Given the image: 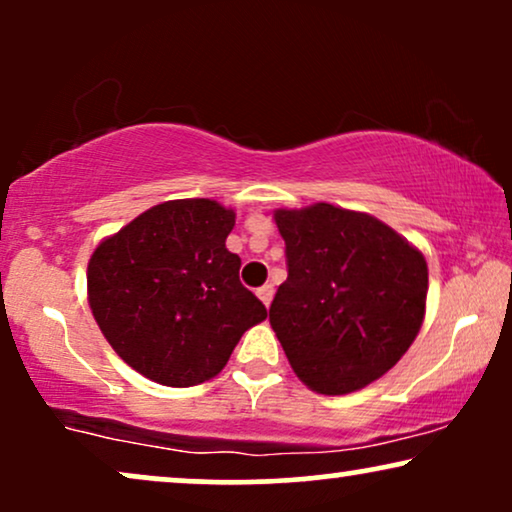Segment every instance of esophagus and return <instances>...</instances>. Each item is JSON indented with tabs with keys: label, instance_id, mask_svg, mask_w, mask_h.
Instances as JSON below:
<instances>
[{
	"label": "esophagus",
	"instance_id": "esophagus-1",
	"mask_svg": "<svg viewBox=\"0 0 512 512\" xmlns=\"http://www.w3.org/2000/svg\"><path fill=\"white\" fill-rule=\"evenodd\" d=\"M256 296L263 300V305H265V307H268V305L272 303V296H275V286H272V284H263L261 289L256 291Z\"/></svg>",
	"mask_w": 512,
	"mask_h": 512
}]
</instances>
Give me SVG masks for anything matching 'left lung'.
<instances>
[{
  "instance_id": "obj_1",
  "label": "left lung",
  "mask_w": 512,
  "mask_h": 512,
  "mask_svg": "<svg viewBox=\"0 0 512 512\" xmlns=\"http://www.w3.org/2000/svg\"><path fill=\"white\" fill-rule=\"evenodd\" d=\"M289 277L270 324L307 387L340 396L368 387L422 328L429 268L422 251L375 216L328 202L277 209Z\"/></svg>"
}]
</instances>
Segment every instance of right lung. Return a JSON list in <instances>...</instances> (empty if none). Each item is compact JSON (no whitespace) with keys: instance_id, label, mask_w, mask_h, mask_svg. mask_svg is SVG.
<instances>
[{"instance_id":"add662e5","label":"right lung","mask_w":512,"mask_h":512,"mask_svg":"<svg viewBox=\"0 0 512 512\" xmlns=\"http://www.w3.org/2000/svg\"><path fill=\"white\" fill-rule=\"evenodd\" d=\"M235 212L216 200H170L100 242L88 303L121 359L165 387H193L226 366L268 310L226 249Z\"/></svg>"}]
</instances>
